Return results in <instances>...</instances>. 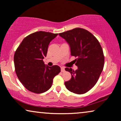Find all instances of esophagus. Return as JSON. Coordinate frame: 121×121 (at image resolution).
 <instances>
[{"mask_svg": "<svg viewBox=\"0 0 121 121\" xmlns=\"http://www.w3.org/2000/svg\"><path fill=\"white\" fill-rule=\"evenodd\" d=\"M61 72H64L65 71V68H64V67H61Z\"/></svg>", "mask_w": 121, "mask_h": 121, "instance_id": "esophagus-1", "label": "esophagus"}]
</instances>
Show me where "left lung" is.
<instances>
[{"label": "left lung", "mask_w": 121, "mask_h": 121, "mask_svg": "<svg viewBox=\"0 0 121 121\" xmlns=\"http://www.w3.org/2000/svg\"><path fill=\"white\" fill-rule=\"evenodd\" d=\"M70 46L71 55L78 69L65 68L71 74L65 82L67 89L76 94H83L91 89L99 80L104 66V56L99 41L86 29L76 28L60 33Z\"/></svg>", "instance_id": "left-lung-1"}]
</instances>
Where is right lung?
<instances>
[{
    "label": "right lung",
    "mask_w": 121,
    "mask_h": 121,
    "mask_svg": "<svg viewBox=\"0 0 121 121\" xmlns=\"http://www.w3.org/2000/svg\"><path fill=\"white\" fill-rule=\"evenodd\" d=\"M58 34L43 31L25 37L14 56L16 74L22 85L35 93L47 91L52 85L54 77L61 71L59 66H45L46 57L50 41Z\"/></svg>",
    "instance_id": "obj_1"
}]
</instances>
